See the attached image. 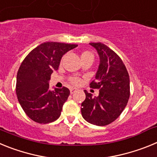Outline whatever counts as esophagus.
<instances>
[{"label":"esophagus","mask_w":157,"mask_h":157,"mask_svg":"<svg viewBox=\"0 0 157 157\" xmlns=\"http://www.w3.org/2000/svg\"><path fill=\"white\" fill-rule=\"evenodd\" d=\"M76 90H77V89H75V88H71L70 90V92H71V94H74L75 92H76Z\"/></svg>","instance_id":"34e87169"}]
</instances>
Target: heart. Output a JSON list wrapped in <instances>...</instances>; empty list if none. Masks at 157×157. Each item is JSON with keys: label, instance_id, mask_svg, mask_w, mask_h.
Segmentation results:
<instances>
[{"label": "heart", "instance_id": "1", "mask_svg": "<svg viewBox=\"0 0 157 157\" xmlns=\"http://www.w3.org/2000/svg\"><path fill=\"white\" fill-rule=\"evenodd\" d=\"M82 58L85 57H92L94 58V55L91 53L90 52H88V51H86V52H83L81 55ZM69 82H70L71 84L73 85H79L81 83V78H79L78 77H71L69 78Z\"/></svg>", "mask_w": 157, "mask_h": 157}]
</instances>
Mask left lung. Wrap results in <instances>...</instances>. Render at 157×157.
<instances>
[{
	"label": "left lung",
	"instance_id": "1",
	"mask_svg": "<svg viewBox=\"0 0 157 157\" xmlns=\"http://www.w3.org/2000/svg\"><path fill=\"white\" fill-rule=\"evenodd\" d=\"M97 49L100 65L90 88L99 90L93 98L85 90L86 99L82 103V116L88 123L106 126L114 122L127 106L130 98V77L121 58L101 42L90 43Z\"/></svg>",
	"mask_w": 157,
	"mask_h": 157
}]
</instances>
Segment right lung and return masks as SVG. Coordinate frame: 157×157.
Here are the masks:
<instances>
[{
    "label": "right lung",
    "instance_id": "add662e5",
    "mask_svg": "<svg viewBox=\"0 0 157 157\" xmlns=\"http://www.w3.org/2000/svg\"><path fill=\"white\" fill-rule=\"evenodd\" d=\"M77 45L54 41L42 43L22 62L16 77V95L22 109L33 121L45 124L60 116L70 90L64 86L51 90L48 81L59 67L63 54Z\"/></svg>",
    "mask_w": 157,
    "mask_h": 157
}]
</instances>
